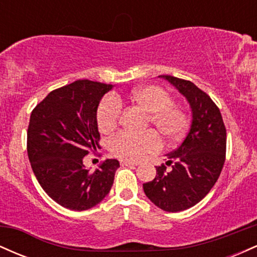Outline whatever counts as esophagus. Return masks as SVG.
<instances>
[{
	"label": "esophagus",
	"instance_id": "1",
	"mask_svg": "<svg viewBox=\"0 0 257 257\" xmlns=\"http://www.w3.org/2000/svg\"><path fill=\"white\" fill-rule=\"evenodd\" d=\"M120 166L134 167V166H138V163H135V162H131V161H120Z\"/></svg>",
	"mask_w": 257,
	"mask_h": 257
}]
</instances>
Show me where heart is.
<instances>
[{"label": "heart", "instance_id": "obj_1", "mask_svg": "<svg viewBox=\"0 0 257 257\" xmlns=\"http://www.w3.org/2000/svg\"><path fill=\"white\" fill-rule=\"evenodd\" d=\"M128 98L149 112L147 124H153L168 140H179L188 128V117L184 108L174 104L172 96L157 85H146L132 90ZM123 102L116 94H108L100 102L96 120L99 131L111 133L118 124ZM162 140L157 132L141 134L120 132L108 141V150L116 157L126 161H140L161 150Z\"/></svg>", "mask_w": 257, "mask_h": 257}]
</instances>
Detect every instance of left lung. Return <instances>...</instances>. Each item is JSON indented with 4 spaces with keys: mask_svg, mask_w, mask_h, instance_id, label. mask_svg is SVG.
<instances>
[{
    "mask_svg": "<svg viewBox=\"0 0 257 257\" xmlns=\"http://www.w3.org/2000/svg\"><path fill=\"white\" fill-rule=\"evenodd\" d=\"M166 78L190 102V131L175 151L167 155V165L157 167V175L144 184V192L155 205L178 213L196 205L210 192L226 159V126L221 112L210 96L191 81Z\"/></svg>",
    "mask_w": 257,
    "mask_h": 257,
    "instance_id": "8db88e82",
    "label": "left lung"
}]
</instances>
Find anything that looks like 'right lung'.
<instances>
[{
	"label": "right lung",
	"mask_w": 257,
	"mask_h": 257,
	"mask_svg": "<svg viewBox=\"0 0 257 257\" xmlns=\"http://www.w3.org/2000/svg\"><path fill=\"white\" fill-rule=\"evenodd\" d=\"M112 84L78 79L52 90L31 112L28 156L44 192L64 208L87 210L105 198L117 159L87 169L84 156L100 149L96 110Z\"/></svg>",
	"instance_id": "obj_1"
}]
</instances>
